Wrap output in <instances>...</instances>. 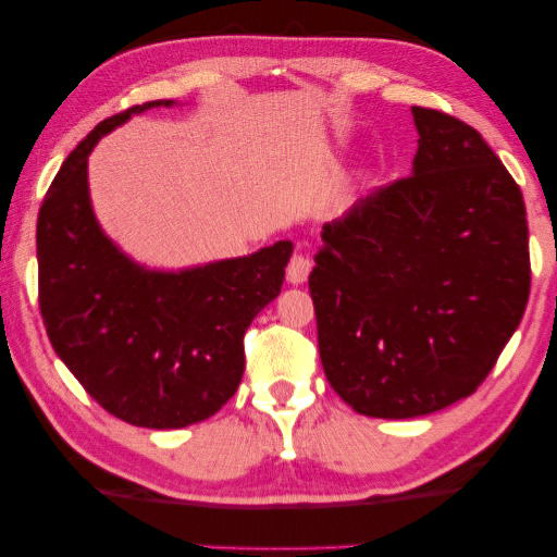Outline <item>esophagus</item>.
<instances>
[{
  "label": "esophagus",
  "instance_id": "1",
  "mask_svg": "<svg viewBox=\"0 0 557 557\" xmlns=\"http://www.w3.org/2000/svg\"><path fill=\"white\" fill-rule=\"evenodd\" d=\"M308 273H311V259L304 257V253H296L294 259L288 261V269H286V278L288 284H304V281L308 278Z\"/></svg>",
  "mask_w": 557,
  "mask_h": 557
}]
</instances>
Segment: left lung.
Listing matches in <instances>:
<instances>
[{
  "mask_svg": "<svg viewBox=\"0 0 557 557\" xmlns=\"http://www.w3.org/2000/svg\"><path fill=\"white\" fill-rule=\"evenodd\" d=\"M412 175L323 224L318 350L355 412L424 417L476 392L521 323L523 195L471 125L412 108Z\"/></svg>",
  "mask_w": 557,
  "mask_h": 557,
  "instance_id": "1",
  "label": "left lung"
}]
</instances>
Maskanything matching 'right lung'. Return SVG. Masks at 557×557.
<instances>
[{"label":"right lung","instance_id":"1","mask_svg":"<svg viewBox=\"0 0 557 557\" xmlns=\"http://www.w3.org/2000/svg\"><path fill=\"white\" fill-rule=\"evenodd\" d=\"M108 117L53 177L36 222L39 306L61 362L106 412L145 430L216 414L244 375V333L281 294L288 239L185 269H152L103 232L90 202L88 154L150 108Z\"/></svg>","mask_w":557,"mask_h":557}]
</instances>
